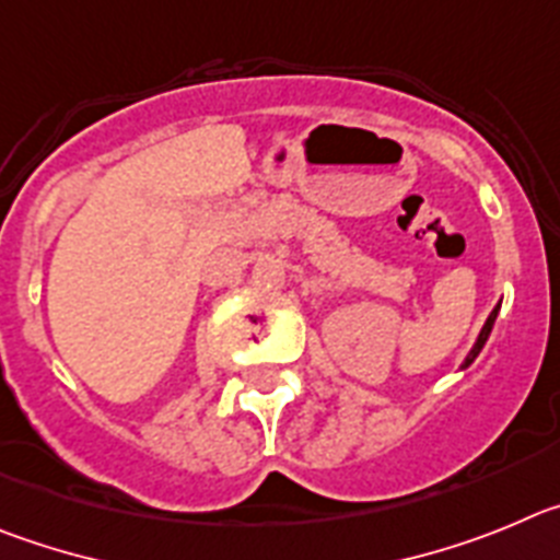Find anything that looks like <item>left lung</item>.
I'll return each instance as SVG.
<instances>
[{
  "mask_svg": "<svg viewBox=\"0 0 560 560\" xmlns=\"http://www.w3.org/2000/svg\"><path fill=\"white\" fill-rule=\"evenodd\" d=\"M497 315H500V304L493 306V312H491V315H488L486 326H482V329H480V337H477V342H475V346H471V351H468V357H466V360H463L460 368H468V365H471V362L477 360V354H480L482 346H486V342H488V335H491L493 320H497Z\"/></svg>",
  "mask_w": 560,
  "mask_h": 560,
  "instance_id": "1",
  "label": "left lung"
}]
</instances>
